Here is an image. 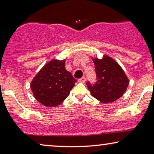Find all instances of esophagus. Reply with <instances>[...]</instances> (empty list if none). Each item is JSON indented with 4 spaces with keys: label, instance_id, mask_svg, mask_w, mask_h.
Listing matches in <instances>:
<instances>
[{
    "label": "esophagus",
    "instance_id": "obj_1",
    "mask_svg": "<svg viewBox=\"0 0 154 154\" xmlns=\"http://www.w3.org/2000/svg\"><path fill=\"white\" fill-rule=\"evenodd\" d=\"M78 82H79V83H84L85 82V78L84 77H83L81 78V79H79V80H78Z\"/></svg>",
    "mask_w": 154,
    "mask_h": 154
}]
</instances>
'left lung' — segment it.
Segmentation results:
<instances>
[{
  "instance_id": "obj_1",
  "label": "left lung",
  "mask_w": 154,
  "mask_h": 154,
  "mask_svg": "<svg viewBox=\"0 0 154 154\" xmlns=\"http://www.w3.org/2000/svg\"><path fill=\"white\" fill-rule=\"evenodd\" d=\"M97 82L92 85L87 82L93 97L103 103H113L122 97L127 90L129 79L123 69L113 58L103 55V58L92 57Z\"/></svg>"
}]
</instances>
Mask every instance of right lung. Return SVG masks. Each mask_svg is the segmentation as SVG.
Here are the masks:
<instances>
[{
  "instance_id": "1",
  "label": "right lung",
  "mask_w": 154,
  "mask_h": 154,
  "mask_svg": "<svg viewBox=\"0 0 154 154\" xmlns=\"http://www.w3.org/2000/svg\"><path fill=\"white\" fill-rule=\"evenodd\" d=\"M66 60L53 59L37 72L30 83L36 100L48 107L63 102L74 87L76 79L65 69Z\"/></svg>"
}]
</instances>
